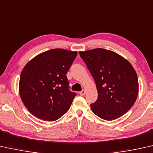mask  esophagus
<instances>
[{"label":"esophagus","mask_w":153,"mask_h":153,"mask_svg":"<svg viewBox=\"0 0 153 153\" xmlns=\"http://www.w3.org/2000/svg\"><path fill=\"white\" fill-rule=\"evenodd\" d=\"M79 94L81 95V96H84V95L85 94V90H82L81 91L79 92Z\"/></svg>","instance_id":"obj_1"}]
</instances>
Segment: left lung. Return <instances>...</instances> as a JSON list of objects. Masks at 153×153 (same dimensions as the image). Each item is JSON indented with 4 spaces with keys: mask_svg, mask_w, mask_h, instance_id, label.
Returning <instances> with one entry per match:
<instances>
[{
    "mask_svg": "<svg viewBox=\"0 0 153 153\" xmlns=\"http://www.w3.org/2000/svg\"><path fill=\"white\" fill-rule=\"evenodd\" d=\"M91 72L98 94L91 104L92 112L102 119L119 118L133 106L138 95L136 72L118 53L102 48L79 51Z\"/></svg>",
    "mask_w": 153,
    "mask_h": 153,
    "instance_id": "left-lung-1",
    "label": "left lung"
}]
</instances>
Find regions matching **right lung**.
<instances>
[{
    "label": "right lung",
    "instance_id": "obj_1",
    "mask_svg": "<svg viewBox=\"0 0 153 153\" xmlns=\"http://www.w3.org/2000/svg\"><path fill=\"white\" fill-rule=\"evenodd\" d=\"M76 56V51L53 49L37 55L24 67L19 93L34 116L53 121L68 111L76 94L68 90L66 73Z\"/></svg>",
    "mask_w": 153,
    "mask_h": 153
}]
</instances>
